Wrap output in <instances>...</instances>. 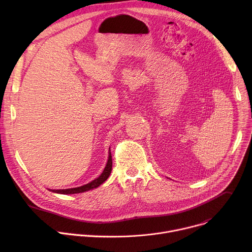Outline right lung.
<instances>
[{"instance_id": "right-lung-1", "label": "right lung", "mask_w": 252, "mask_h": 252, "mask_svg": "<svg viewBox=\"0 0 252 252\" xmlns=\"http://www.w3.org/2000/svg\"><path fill=\"white\" fill-rule=\"evenodd\" d=\"M111 152V151H110ZM112 167H113V160H112V154L109 153V159H107L106 165L101 172V174L94 179L93 182L79 187V188H74V189H51V191L56 192V193H61V194H74V193H80V192H85L94 189H96L99 187L102 183H104L107 178H109L111 172H112Z\"/></svg>"}]
</instances>
